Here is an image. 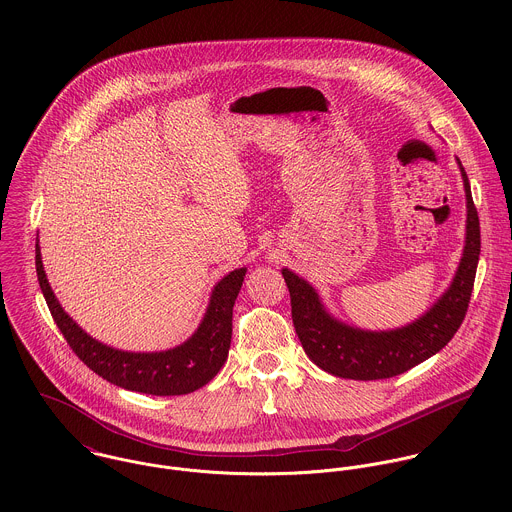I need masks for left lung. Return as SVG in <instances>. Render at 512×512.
Listing matches in <instances>:
<instances>
[{
    "mask_svg": "<svg viewBox=\"0 0 512 512\" xmlns=\"http://www.w3.org/2000/svg\"><path fill=\"white\" fill-rule=\"evenodd\" d=\"M457 166L467 200L463 255L447 291L409 324L392 330L350 326L326 310L308 281L291 269H283L291 293L295 330L308 358L318 368L346 380H384L408 372L437 354L453 338L471 301L481 253L479 215L473 204L469 178L459 158Z\"/></svg>",
    "mask_w": 512,
    "mask_h": 512,
    "instance_id": "8db88e82",
    "label": "left lung"
}]
</instances>
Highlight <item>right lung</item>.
Returning <instances> with one entry per match:
<instances>
[{"mask_svg": "<svg viewBox=\"0 0 512 512\" xmlns=\"http://www.w3.org/2000/svg\"><path fill=\"white\" fill-rule=\"evenodd\" d=\"M35 267L51 316L73 352L93 372L118 388L150 396L190 394L213 380L227 360L233 305L247 267L235 269L217 281L196 332L180 346L162 352H124L87 334L59 305L43 269L39 239L35 243Z\"/></svg>", "mask_w": 512, "mask_h": 512, "instance_id": "add662e5", "label": "right lung"}]
</instances>
